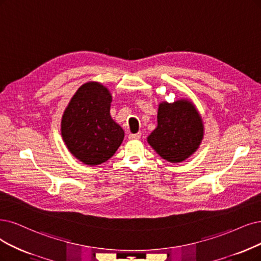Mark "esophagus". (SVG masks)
Instances as JSON below:
<instances>
[{
  "mask_svg": "<svg viewBox=\"0 0 261 261\" xmlns=\"http://www.w3.org/2000/svg\"><path fill=\"white\" fill-rule=\"evenodd\" d=\"M129 140H139L141 138V133L138 132V133H134V134H129Z\"/></svg>",
  "mask_w": 261,
  "mask_h": 261,
  "instance_id": "esophagus-1",
  "label": "esophagus"
}]
</instances>
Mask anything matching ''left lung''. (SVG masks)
Returning <instances> with one entry per match:
<instances>
[{"mask_svg":"<svg viewBox=\"0 0 261 261\" xmlns=\"http://www.w3.org/2000/svg\"><path fill=\"white\" fill-rule=\"evenodd\" d=\"M157 122L147 142L161 158L169 162L185 161L203 140V120L196 105L188 99L159 103Z\"/></svg>","mask_w":261,"mask_h":261,"instance_id":"1","label":"left lung"}]
</instances>
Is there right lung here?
<instances>
[{"mask_svg":"<svg viewBox=\"0 0 261 261\" xmlns=\"http://www.w3.org/2000/svg\"><path fill=\"white\" fill-rule=\"evenodd\" d=\"M112 94L98 82L82 85L62 115L61 136L72 155L87 166L108 161L121 145L124 132L111 117Z\"/></svg>","mask_w":261,"mask_h":261,"instance_id":"obj_1","label":"right lung"}]
</instances>
